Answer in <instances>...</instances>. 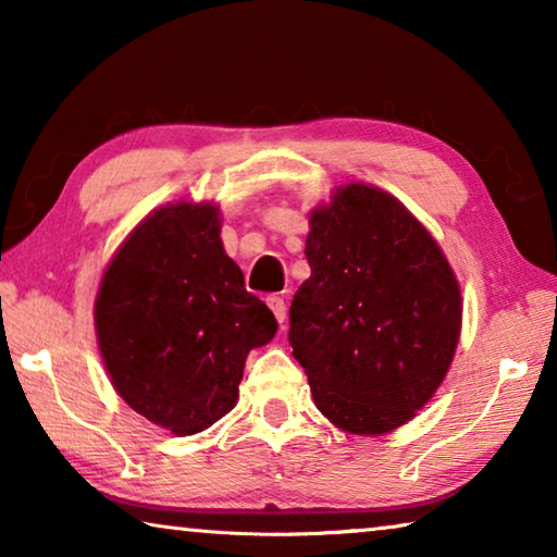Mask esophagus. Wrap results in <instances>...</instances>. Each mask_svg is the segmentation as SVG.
Returning <instances> with one entry per match:
<instances>
[{
    "label": "esophagus",
    "mask_w": 557,
    "mask_h": 557,
    "mask_svg": "<svg viewBox=\"0 0 557 557\" xmlns=\"http://www.w3.org/2000/svg\"><path fill=\"white\" fill-rule=\"evenodd\" d=\"M268 307L272 309V314H275V319L280 322V326H285V319H287V307H285V299L282 297H268Z\"/></svg>",
    "instance_id": "obj_1"
}]
</instances>
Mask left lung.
<instances>
[{"instance_id":"obj_1","label":"left lung","mask_w":557,"mask_h":557,"mask_svg":"<svg viewBox=\"0 0 557 557\" xmlns=\"http://www.w3.org/2000/svg\"><path fill=\"white\" fill-rule=\"evenodd\" d=\"M305 256L312 275L292 299L289 344L314 405L351 435L398 430L455 361V270L393 194L361 182L309 213Z\"/></svg>"}]
</instances>
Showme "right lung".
<instances>
[{
  "instance_id": "obj_1",
  "label": "right lung",
  "mask_w": 557,
  "mask_h": 557,
  "mask_svg": "<svg viewBox=\"0 0 557 557\" xmlns=\"http://www.w3.org/2000/svg\"><path fill=\"white\" fill-rule=\"evenodd\" d=\"M92 319L112 388L176 437L235 408L245 358L277 332L225 256L219 203L186 199L127 233L102 270Z\"/></svg>"
}]
</instances>
